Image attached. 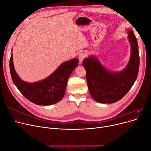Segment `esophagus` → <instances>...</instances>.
Returning a JSON list of instances; mask_svg holds the SVG:
<instances>
[{
  "label": "esophagus",
  "mask_w": 151,
  "mask_h": 151,
  "mask_svg": "<svg viewBox=\"0 0 151 151\" xmlns=\"http://www.w3.org/2000/svg\"><path fill=\"white\" fill-rule=\"evenodd\" d=\"M86 57V54L84 52H81L80 54H79L78 59L80 60V62L81 63Z\"/></svg>",
  "instance_id": "34e87169"
}]
</instances>
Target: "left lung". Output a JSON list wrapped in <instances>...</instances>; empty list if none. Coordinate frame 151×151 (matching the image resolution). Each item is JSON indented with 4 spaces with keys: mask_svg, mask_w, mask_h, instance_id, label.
Wrapping results in <instances>:
<instances>
[{
    "mask_svg": "<svg viewBox=\"0 0 151 151\" xmlns=\"http://www.w3.org/2000/svg\"><path fill=\"white\" fill-rule=\"evenodd\" d=\"M128 32L131 55L127 65L122 71L114 72L108 70L92 55L83 61L91 97L99 103L113 104L120 100L137 80L139 67L138 45L133 31L129 30Z\"/></svg>",
    "mask_w": 151,
    "mask_h": 151,
    "instance_id": "8db88e82",
    "label": "left lung"
}]
</instances>
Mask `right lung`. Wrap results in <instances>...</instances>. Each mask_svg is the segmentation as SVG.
<instances>
[{
	"instance_id": "1",
	"label": "right lung",
	"mask_w": 151,
	"mask_h": 151,
	"mask_svg": "<svg viewBox=\"0 0 151 151\" xmlns=\"http://www.w3.org/2000/svg\"><path fill=\"white\" fill-rule=\"evenodd\" d=\"M76 58L62 63L45 80L27 83L18 76L14 70L13 54L10 59V70L12 80L20 92L31 102L38 105H51L60 101L64 96L68 79L78 65Z\"/></svg>"
}]
</instances>
